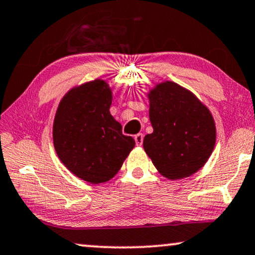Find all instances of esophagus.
Returning a JSON list of instances; mask_svg holds the SVG:
<instances>
[{"label": "esophagus", "mask_w": 255, "mask_h": 255, "mask_svg": "<svg viewBox=\"0 0 255 255\" xmlns=\"http://www.w3.org/2000/svg\"><path fill=\"white\" fill-rule=\"evenodd\" d=\"M134 138H135L136 145H142V143H143V134H141V132H139V134H136Z\"/></svg>", "instance_id": "1"}]
</instances>
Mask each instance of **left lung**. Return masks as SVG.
Masks as SVG:
<instances>
[{
  "label": "left lung",
  "mask_w": 255,
  "mask_h": 255,
  "mask_svg": "<svg viewBox=\"0 0 255 255\" xmlns=\"http://www.w3.org/2000/svg\"><path fill=\"white\" fill-rule=\"evenodd\" d=\"M153 131L143 146L160 174L171 180L199 171L213 152L216 128L209 110L173 82L158 84L149 93Z\"/></svg>",
  "instance_id": "8db88e82"
}]
</instances>
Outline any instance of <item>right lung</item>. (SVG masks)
<instances>
[{"label": "right lung", "instance_id": "add662e5", "mask_svg": "<svg viewBox=\"0 0 255 255\" xmlns=\"http://www.w3.org/2000/svg\"><path fill=\"white\" fill-rule=\"evenodd\" d=\"M112 92L96 80L71 89L57 107L53 141L61 162L91 184L109 181L135 146L131 136L111 116Z\"/></svg>", "mask_w": 255, "mask_h": 255}]
</instances>
